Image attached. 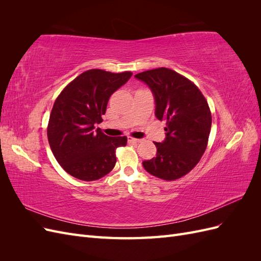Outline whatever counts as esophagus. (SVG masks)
<instances>
[{"mask_svg": "<svg viewBox=\"0 0 261 261\" xmlns=\"http://www.w3.org/2000/svg\"><path fill=\"white\" fill-rule=\"evenodd\" d=\"M128 141H129V143H141V141H143V139H137V138L128 137Z\"/></svg>", "mask_w": 261, "mask_h": 261, "instance_id": "1", "label": "esophagus"}]
</instances>
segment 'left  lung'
Instances as JSON below:
<instances>
[{"label":"left lung","mask_w":261,"mask_h":261,"mask_svg":"<svg viewBox=\"0 0 261 261\" xmlns=\"http://www.w3.org/2000/svg\"><path fill=\"white\" fill-rule=\"evenodd\" d=\"M151 90L155 117L167 121L165 139L154 143L156 154L144 161L145 170L165 180L186 175L199 162L207 148L211 112L195 84L170 68L160 67L135 75Z\"/></svg>","instance_id":"obj_1"}]
</instances>
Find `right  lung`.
Instances as JSON below:
<instances>
[{
    "label": "right lung",
    "instance_id": "obj_1",
    "mask_svg": "<svg viewBox=\"0 0 261 261\" xmlns=\"http://www.w3.org/2000/svg\"><path fill=\"white\" fill-rule=\"evenodd\" d=\"M133 73L86 70L69 83L55 100L48 125V140L55 159L68 174L96 180L112 171L115 149L127 137H110L96 125L102 122L111 94Z\"/></svg>",
    "mask_w": 261,
    "mask_h": 261
}]
</instances>
